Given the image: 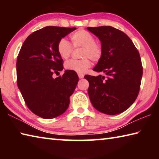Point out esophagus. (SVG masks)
<instances>
[{
  "label": "esophagus",
  "instance_id": "34e87169",
  "mask_svg": "<svg viewBox=\"0 0 159 159\" xmlns=\"http://www.w3.org/2000/svg\"><path fill=\"white\" fill-rule=\"evenodd\" d=\"M78 76L80 78V79H83V77H84V74H78Z\"/></svg>",
  "mask_w": 159,
  "mask_h": 159
}]
</instances>
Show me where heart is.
Listing matches in <instances>:
<instances>
[{
    "mask_svg": "<svg viewBox=\"0 0 159 159\" xmlns=\"http://www.w3.org/2000/svg\"><path fill=\"white\" fill-rule=\"evenodd\" d=\"M71 40L74 48H83L81 60H70L64 64L69 71L78 74L84 73L91 66L90 59L94 61L101 60L103 55L102 45L95 41L93 35L85 30H79L71 35ZM57 52L63 60L68 59L73 52V47L65 39H61L57 43Z\"/></svg>",
    "mask_w": 159,
    "mask_h": 159,
    "instance_id": "heart-1",
    "label": "heart"
}]
</instances>
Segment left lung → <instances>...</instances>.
Instances as JSON below:
<instances>
[{"mask_svg":"<svg viewBox=\"0 0 159 159\" xmlns=\"http://www.w3.org/2000/svg\"><path fill=\"white\" fill-rule=\"evenodd\" d=\"M100 40L103 55L93 70L106 75H85L88 95L94 108L105 114H120L130 107L140 89V55L127 35L110 26L88 27Z\"/></svg>","mask_w":159,"mask_h":159,"instance_id":"1","label":"left lung"}]
</instances>
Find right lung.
<instances>
[{"label":"right lung","instance_id":"1","mask_svg":"<svg viewBox=\"0 0 159 159\" xmlns=\"http://www.w3.org/2000/svg\"><path fill=\"white\" fill-rule=\"evenodd\" d=\"M75 29L45 26L29 35L18 54L17 86L26 106L39 117L50 119L68 109L79 76L69 70L55 79L52 75L64 68L57 52L58 42Z\"/></svg>","mask_w":159,"mask_h":159}]
</instances>
